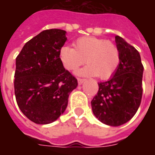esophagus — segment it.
<instances>
[{
    "label": "esophagus",
    "instance_id": "34e87169",
    "mask_svg": "<svg viewBox=\"0 0 155 155\" xmlns=\"http://www.w3.org/2000/svg\"><path fill=\"white\" fill-rule=\"evenodd\" d=\"M85 82V79H84V78H78V84H84Z\"/></svg>",
    "mask_w": 155,
    "mask_h": 155
}]
</instances>
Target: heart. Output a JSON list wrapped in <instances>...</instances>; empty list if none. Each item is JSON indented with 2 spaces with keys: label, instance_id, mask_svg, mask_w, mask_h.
Returning a JSON list of instances; mask_svg holds the SVG:
<instances>
[{
  "label": "heart",
  "instance_id": "obj_1",
  "mask_svg": "<svg viewBox=\"0 0 155 155\" xmlns=\"http://www.w3.org/2000/svg\"><path fill=\"white\" fill-rule=\"evenodd\" d=\"M58 57L63 66L75 71L86 62L88 65L78 71L80 76H97L101 79H109L118 68L121 53L117 45L102 38L82 37L77 39L74 48L64 45L59 50Z\"/></svg>",
  "mask_w": 155,
  "mask_h": 155
}]
</instances>
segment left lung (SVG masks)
I'll return each mask as SVG.
<instances>
[{
  "mask_svg": "<svg viewBox=\"0 0 155 155\" xmlns=\"http://www.w3.org/2000/svg\"><path fill=\"white\" fill-rule=\"evenodd\" d=\"M115 40L121 62L109 80L98 83V92L91 101V108L100 122L117 127L128 122L139 109L144 68L134 46L120 36H116Z\"/></svg>",
  "mask_w": 155,
  "mask_h": 155,
  "instance_id": "1",
  "label": "left lung"
}]
</instances>
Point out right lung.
Segmentation results:
<instances>
[{
	"label": "right lung",
	"instance_id": "right-lung-1",
	"mask_svg": "<svg viewBox=\"0 0 155 155\" xmlns=\"http://www.w3.org/2000/svg\"><path fill=\"white\" fill-rule=\"evenodd\" d=\"M66 32L49 29L30 39L16 58L15 94L27 118L37 124L55 122L64 112L76 78L64 68L58 53Z\"/></svg>",
	"mask_w": 155,
	"mask_h": 155
}]
</instances>
